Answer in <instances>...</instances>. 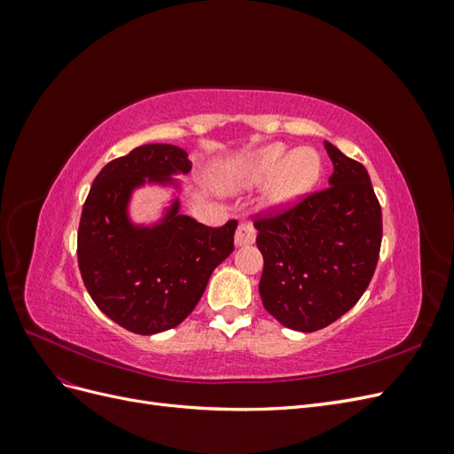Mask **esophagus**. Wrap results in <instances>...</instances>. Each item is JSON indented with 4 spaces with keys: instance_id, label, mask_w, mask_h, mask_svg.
Returning <instances> with one entry per match:
<instances>
[{
    "instance_id": "1",
    "label": "esophagus",
    "mask_w": 454,
    "mask_h": 454,
    "mask_svg": "<svg viewBox=\"0 0 454 454\" xmlns=\"http://www.w3.org/2000/svg\"><path fill=\"white\" fill-rule=\"evenodd\" d=\"M255 242V227L252 223H240L235 232V244L237 246H248Z\"/></svg>"
}]
</instances>
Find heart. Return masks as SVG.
<instances>
[{"label":"heart","mask_w":454,"mask_h":454,"mask_svg":"<svg viewBox=\"0 0 454 454\" xmlns=\"http://www.w3.org/2000/svg\"><path fill=\"white\" fill-rule=\"evenodd\" d=\"M272 175L267 187V202L282 206L294 202L312 187L320 176V157L310 147H299L287 153L282 144H272L246 164L242 177L246 182H263Z\"/></svg>","instance_id":"1"}]
</instances>
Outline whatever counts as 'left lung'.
Masks as SVG:
<instances>
[{
	"label": "left lung",
	"mask_w": 454,
	"mask_h": 454,
	"mask_svg": "<svg viewBox=\"0 0 454 454\" xmlns=\"http://www.w3.org/2000/svg\"><path fill=\"white\" fill-rule=\"evenodd\" d=\"M329 187L255 215L259 295L282 325L318 332L358 303L373 278L382 212L362 162L325 142Z\"/></svg>",
	"instance_id": "left-lung-1"
}]
</instances>
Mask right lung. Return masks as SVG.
I'll return each mask as SVG.
<instances>
[{"mask_svg":"<svg viewBox=\"0 0 454 454\" xmlns=\"http://www.w3.org/2000/svg\"><path fill=\"white\" fill-rule=\"evenodd\" d=\"M184 149L147 144L107 162L94 177L77 231L81 278L106 316L132 333L153 335L182 324L200 301L214 269L235 250L237 219L223 227L177 214L136 227L127 215L134 187L170 184L189 172Z\"/></svg>","mask_w":454,"mask_h":454,"instance_id":"add662e5","label":"right lung"}]
</instances>
